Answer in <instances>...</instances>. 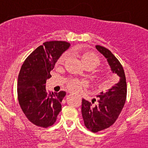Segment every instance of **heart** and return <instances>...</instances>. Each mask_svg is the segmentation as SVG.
Segmentation results:
<instances>
[{"mask_svg":"<svg viewBox=\"0 0 148 148\" xmlns=\"http://www.w3.org/2000/svg\"><path fill=\"white\" fill-rule=\"evenodd\" d=\"M81 61L86 68L94 69L98 67L101 64V59L95 53L91 51H84L80 54ZM68 59V54L67 53L60 56L58 60V64H63ZM103 74L101 72H97L95 76V80L97 83L100 84L103 81ZM86 85V81L84 80L75 79V78H69L66 81V86L68 89L72 91H79Z\"/></svg>","mask_w":148,"mask_h":148,"instance_id":"heart-1","label":"heart"}]
</instances>
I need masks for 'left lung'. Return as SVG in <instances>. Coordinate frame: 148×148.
<instances>
[{
    "instance_id": "left-lung-1",
    "label": "left lung",
    "mask_w": 148,
    "mask_h": 148,
    "mask_svg": "<svg viewBox=\"0 0 148 148\" xmlns=\"http://www.w3.org/2000/svg\"><path fill=\"white\" fill-rule=\"evenodd\" d=\"M96 49L107 59L112 72L118 76L119 81L106 93L102 92L97 96L99 104L95 107L87 100L82 99L81 113L85 126L94 133L106 130L115 123L127 97L126 77L120 61L108 49L99 45H97Z\"/></svg>"
}]
</instances>
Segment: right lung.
I'll list each match as a JSON object with an SVG mask.
<instances>
[{"label":"right lung","instance_id":"1","mask_svg":"<svg viewBox=\"0 0 148 148\" xmlns=\"http://www.w3.org/2000/svg\"><path fill=\"white\" fill-rule=\"evenodd\" d=\"M70 44L64 41L44 42L26 58L18 76V101L29 121L47 128L56 123L66 92L46 90V81L61 54Z\"/></svg>","mask_w":148,"mask_h":148}]
</instances>
